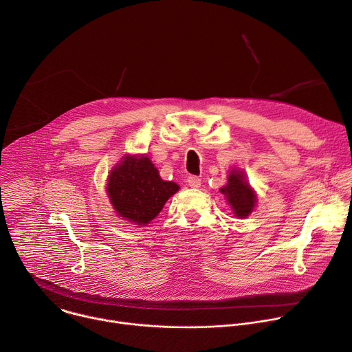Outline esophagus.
<instances>
[{
    "instance_id": "esophagus-1",
    "label": "esophagus",
    "mask_w": 352,
    "mask_h": 352,
    "mask_svg": "<svg viewBox=\"0 0 352 352\" xmlns=\"http://www.w3.org/2000/svg\"><path fill=\"white\" fill-rule=\"evenodd\" d=\"M200 184H202V181H200V178H197V177H195V175H192V177L188 178V185H189L190 188H199Z\"/></svg>"
}]
</instances>
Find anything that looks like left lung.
Listing matches in <instances>:
<instances>
[{
    "mask_svg": "<svg viewBox=\"0 0 352 352\" xmlns=\"http://www.w3.org/2000/svg\"><path fill=\"white\" fill-rule=\"evenodd\" d=\"M220 192L238 219H246L256 208L258 195L242 170L232 168L227 177V184L220 188Z\"/></svg>",
    "mask_w": 352,
    "mask_h": 352,
    "instance_id": "obj_1",
    "label": "left lung"
}]
</instances>
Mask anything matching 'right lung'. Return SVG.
Here are the masks:
<instances>
[{
    "label": "right lung",
    "instance_id": "obj_1",
    "mask_svg": "<svg viewBox=\"0 0 352 352\" xmlns=\"http://www.w3.org/2000/svg\"><path fill=\"white\" fill-rule=\"evenodd\" d=\"M106 190L118 217L143 227L163 210L179 185L164 181L146 155H125L110 171Z\"/></svg>",
    "mask_w": 352,
    "mask_h": 352
}]
</instances>
